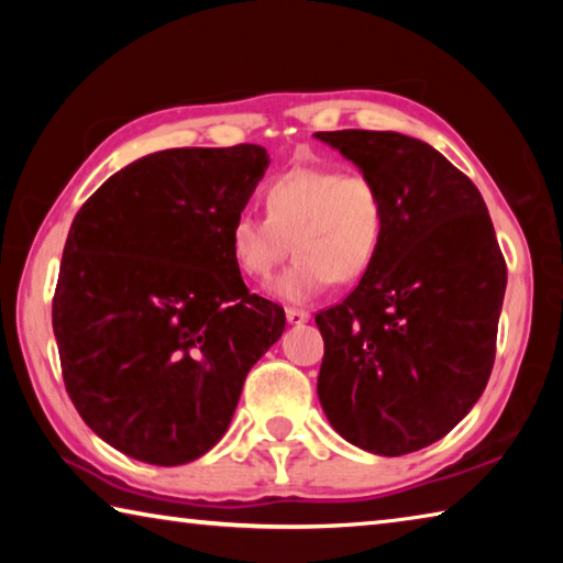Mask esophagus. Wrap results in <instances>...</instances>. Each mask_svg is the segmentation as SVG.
Masks as SVG:
<instances>
[{
  "label": "esophagus",
  "instance_id": "esophagus-1",
  "mask_svg": "<svg viewBox=\"0 0 563 563\" xmlns=\"http://www.w3.org/2000/svg\"><path fill=\"white\" fill-rule=\"evenodd\" d=\"M285 318H288L290 325H302V322H308L310 316L305 310H295V308H288L285 310Z\"/></svg>",
  "mask_w": 563,
  "mask_h": 563
}]
</instances>
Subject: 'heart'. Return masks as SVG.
Here are the masks:
<instances>
[{
  "instance_id": "heart-1",
  "label": "heart",
  "mask_w": 563,
  "mask_h": 563,
  "mask_svg": "<svg viewBox=\"0 0 563 563\" xmlns=\"http://www.w3.org/2000/svg\"><path fill=\"white\" fill-rule=\"evenodd\" d=\"M265 216L238 213L228 228L235 268L268 280L292 245L295 261L271 285L275 298L305 305L335 283L373 268L387 233L385 196L373 178L325 166H298L263 190Z\"/></svg>"
}]
</instances>
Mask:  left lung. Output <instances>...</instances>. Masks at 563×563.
Returning <instances> with one entry per match:
<instances>
[{
    "label": "left lung",
    "instance_id": "obj_1",
    "mask_svg": "<svg viewBox=\"0 0 563 563\" xmlns=\"http://www.w3.org/2000/svg\"><path fill=\"white\" fill-rule=\"evenodd\" d=\"M385 196L383 251L345 300L316 316L318 397L360 450L399 456L462 422L489 383L507 263L484 198L424 141L318 131Z\"/></svg>",
    "mask_w": 563,
    "mask_h": 563
}]
</instances>
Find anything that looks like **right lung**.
<instances>
[{
  "instance_id": "right-lung-1",
  "label": "right lung",
  "mask_w": 563,
  "mask_h": 563,
  "mask_svg": "<svg viewBox=\"0 0 563 563\" xmlns=\"http://www.w3.org/2000/svg\"><path fill=\"white\" fill-rule=\"evenodd\" d=\"M268 164L255 144L158 151L74 218L52 302L64 385L133 460L176 466L211 450L283 335V308L247 292L228 245Z\"/></svg>"
}]
</instances>
